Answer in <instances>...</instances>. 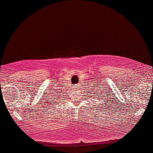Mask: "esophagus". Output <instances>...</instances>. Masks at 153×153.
<instances>
[{"label": "esophagus", "mask_w": 153, "mask_h": 153, "mask_svg": "<svg viewBox=\"0 0 153 153\" xmlns=\"http://www.w3.org/2000/svg\"><path fill=\"white\" fill-rule=\"evenodd\" d=\"M75 86H76V88L78 87V84H76V85H75Z\"/></svg>", "instance_id": "1"}]
</instances>
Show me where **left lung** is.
I'll use <instances>...</instances> for the list:
<instances>
[{
  "label": "left lung",
  "mask_w": 153,
  "mask_h": 153,
  "mask_svg": "<svg viewBox=\"0 0 153 153\" xmlns=\"http://www.w3.org/2000/svg\"><path fill=\"white\" fill-rule=\"evenodd\" d=\"M106 92H107V91H106ZM104 93H105V95H106V93H105V92H104ZM98 95H102V97H103V93H102H102H98ZM95 95H97L95 94ZM109 95H104V97L106 96V97H107V98H108ZM95 98H97V97H95ZM99 98L100 99V97H99ZM107 98H106V97H104V100H106V101H107V100H106Z\"/></svg>",
  "instance_id": "left-lung-1"
}]
</instances>
